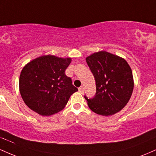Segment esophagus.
<instances>
[{
  "instance_id": "esophagus-1",
  "label": "esophagus",
  "mask_w": 156,
  "mask_h": 156,
  "mask_svg": "<svg viewBox=\"0 0 156 156\" xmlns=\"http://www.w3.org/2000/svg\"><path fill=\"white\" fill-rule=\"evenodd\" d=\"M78 91H79V92H80V93H81V94H83V92H84V89H83V87H79V88H78Z\"/></svg>"
}]
</instances>
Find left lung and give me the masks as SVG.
<instances>
[{"label": "left lung", "mask_w": 156, "mask_h": 156, "mask_svg": "<svg viewBox=\"0 0 156 156\" xmlns=\"http://www.w3.org/2000/svg\"><path fill=\"white\" fill-rule=\"evenodd\" d=\"M95 79L96 94L87 101L96 114L110 116L120 112L129 101L133 90L131 68L124 58L106 51H99L86 58Z\"/></svg>", "instance_id": "8db88e82"}]
</instances>
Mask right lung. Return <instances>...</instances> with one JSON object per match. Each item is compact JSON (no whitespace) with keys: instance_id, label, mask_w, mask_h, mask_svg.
Returning <instances> with one entry per match:
<instances>
[{"instance_id":"1","label":"right lung","mask_w":156,"mask_h":156,"mask_svg":"<svg viewBox=\"0 0 156 156\" xmlns=\"http://www.w3.org/2000/svg\"><path fill=\"white\" fill-rule=\"evenodd\" d=\"M70 58L42 55L23 68L19 80L20 92L27 106L42 116L62 111L69 98L78 91L65 75Z\"/></svg>"}]
</instances>
